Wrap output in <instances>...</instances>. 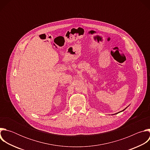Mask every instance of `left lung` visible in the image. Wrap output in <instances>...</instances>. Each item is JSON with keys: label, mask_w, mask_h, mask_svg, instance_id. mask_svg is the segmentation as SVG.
<instances>
[{"label": "left lung", "mask_w": 150, "mask_h": 150, "mask_svg": "<svg viewBox=\"0 0 150 150\" xmlns=\"http://www.w3.org/2000/svg\"><path fill=\"white\" fill-rule=\"evenodd\" d=\"M127 107H128V106H127ZM126 108H125L124 110H122V111H121V112H123V111H124V110H125ZM120 112H118V113H120ZM117 113H116V114H117Z\"/></svg>", "instance_id": "8db88e82"}]
</instances>
